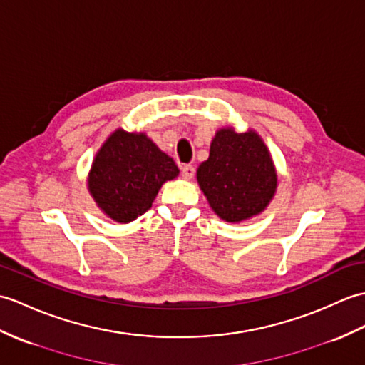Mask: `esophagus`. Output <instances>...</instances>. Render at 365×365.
Wrapping results in <instances>:
<instances>
[{
  "label": "esophagus",
  "mask_w": 365,
  "mask_h": 365,
  "mask_svg": "<svg viewBox=\"0 0 365 365\" xmlns=\"http://www.w3.org/2000/svg\"><path fill=\"white\" fill-rule=\"evenodd\" d=\"M194 173H196V169H194V166L191 165H183L182 166V177L186 180H190L194 177Z\"/></svg>",
  "instance_id": "1"
}]
</instances>
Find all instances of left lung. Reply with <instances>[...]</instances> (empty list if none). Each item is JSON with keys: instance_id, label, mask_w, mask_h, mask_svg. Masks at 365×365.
<instances>
[{"instance_id": "8db88e82", "label": "left lung", "mask_w": 365, "mask_h": 365, "mask_svg": "<svg viewBox=\"0 0 365 365\" xmlns=\"http://www.w3.org/2000/svg\"><path fill=\"white\" fill-rule=\"evenodd\" d=\"M200 190L215 213L227 222L259 215L277 190V171L267 146L255 130L219 129L210 157L197 168Z\"/></svg>"}]
</instances>
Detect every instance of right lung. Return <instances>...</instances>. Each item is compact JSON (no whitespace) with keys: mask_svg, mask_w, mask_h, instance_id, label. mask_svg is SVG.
Listing matches in <instances>:
<instances>
[{"mask_svg":"<svg viewBox=\"0 0 365 365\" xmlns=\"http://www.w3.org/2000/svg\"><path fill=\"white\" fill-rule=\"evenodd\" d=\"M179 175L174 160L144 133L115 130L88 173V191L113 221L132 222L152 207L158 190Z\"/></svg>","mask_w":365,"mask_h":365,"instance_id":"add662e5","label":"right lung"}]
</instances>
